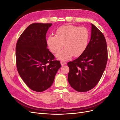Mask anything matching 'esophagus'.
I'll use <instances>...</instances> for the list:
<instances>
[{
    "mask_svg": "<svg viewBox=\"0 0 120 120\" xmlns=\"http://www.w3.org/2000/svg\"><path fill=\"white\" fill-rule=\"evenodd\" d=\"M60 64L61 66H64L65 64H66V62H65L64 61H60Z\"/></svg>",
    "mask_w": 120,
    "mask_h": 120,
    "instance_id": "esophagus-1",
    "label": "esophagus"
}]
</instances>
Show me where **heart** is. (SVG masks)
Returning <instances> with one entry per match:
<instances>
[{
	"label": "heart",
	"mask_w": 120,
	"mask_h": 120,
	"mask_svg": "<svg viewBox=\"0 0 120 120\" xmlns=\"http://www.w3.org/2000/svg\"><path fill=\"white\" fill-rule=\"evenodd\" d=\"M89 32L85 27L73 25L61 26L56 31V36L50 35L47 43L51 52L57 54V57L61 60H67L73 56H79L84 52L88 44Z\"/></svg>",
	"instance_id": "heart-1"
}]
</instances>
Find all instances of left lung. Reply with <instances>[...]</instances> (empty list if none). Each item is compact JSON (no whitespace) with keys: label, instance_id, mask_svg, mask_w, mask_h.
<instances>
[{"label":"left lung","instance_id":"1","mask_svg":"<svg viewBox=\"0 0 120 120\" xmlns=\"http://www.w3.org/2000/svg\"><path fill=\"white\" fill-rule=\"evenodd\" d=\"M91 38L85 50L77 59L68 63V82L79 92L93 89L99 82L108 61V49L103 34L93 24Z\"/></svg>","mask_w":120,"mask_h":120}]
</instances>
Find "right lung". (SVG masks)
<instances>
[{"label": "right lung", "instance_id": "obj_1", "mask_svg": "<svg viewBox=\"0 0 120 120\" xmlns=\"http://www.w3.org/2000/svg\"><path fill=\"white\" fill-rule=\"evenodd\" d=\"M52 23H32L25 29L16 45V64L18 72L29 88L41 92L53 82L59 60L47 48L46 34Z\"/></svg>", "mask_w": 120, "mask_h": 120}]
</instances>
